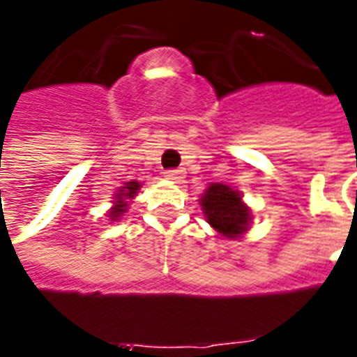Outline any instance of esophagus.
<instances>
[{"mask_svg":"<svg viewBox=\"0 0 357 357\" xmlns=\"http://www.w3.org/2000/svg\"><path fill=\"white\" fill-rule=\"evenodd\" d=\"M164 176H166L168 181L178 182L182 178V169H166V172H164Z\"/></svg>","mask_w":357,"mask_h":357,"instance_id":"obj_1","label":"esophagus"}]
</instances>
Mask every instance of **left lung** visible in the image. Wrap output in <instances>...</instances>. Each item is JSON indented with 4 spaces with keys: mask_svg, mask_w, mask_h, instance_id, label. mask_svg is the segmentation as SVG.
Here are the masks:
<instances>
[{
    "mask_svg": "<svg viewBox=\"0 0 357 357\" xmlns=\"http://www.w3.org/2000/svg\"><path fill=\"white\" fill-rule=\"evenodd\" d=\"M202 207L207 222L227 238L243 234L250 222V211L243 206L239 195L223 184L209 185L202 198Z\"/></svg>",
    "mask_w": 357,
    "mask_h": 357,
    "instance_id": "8db88e82",
    "label": "left lung"
}]
</instances>
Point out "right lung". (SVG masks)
Wrapping results in <instances>:
<instances>
[{"label":"right lung","mask_w":357,"mask_h":357,"mask_svg":"<svg viewBox=\"0 0 357 357\" xmlns=\"http://www.w3.org/2000/svg\"><path fill=\"white\" fill-rule=\"evenodd\" d=\"M137 189H139V182H127V188H121L119 189V195H116V198H118V206L112 209V213H110V218L112 220H116V218L121 216V213H125L127 211V204H125V200L127 198H132L135 193H137Z\"/></svg>","instance_id":"1"}]
</instances>
